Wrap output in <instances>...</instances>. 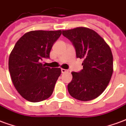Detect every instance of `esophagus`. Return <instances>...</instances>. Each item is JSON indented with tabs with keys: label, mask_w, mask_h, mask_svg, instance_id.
<instances>
[{
	"label": "esophagus",
	"mask_w": 126,
	"mask_h": 126,
	"mask_svg": "<svg viewBox=\"0 0 126 126\" xmlns=\"http://www.w3.org/2000/svg\"><path fill=\"white\" fill-rule=\"evenodd\" d=\"M67 71H68V70L65 69H61V73H62V74H64V73H65Z\"/></svg>",
	"instance_id": "esophagus-1"
}]
</instances>
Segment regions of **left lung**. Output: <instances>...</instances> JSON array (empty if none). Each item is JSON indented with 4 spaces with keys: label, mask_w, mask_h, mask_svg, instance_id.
I'll return each mask as SVG.
<instances>
[{
    "label": "left lung",
    "mask_w": 126,
    "mask_h": 126,
    "mask_svg": "<svg viewBox=\"0 0 126 126\" xmlns=\"http://www.w3.org/2000/svg\"><path fill=\"white\" fill-rule=\"evenodd\" d=\"M76 50V57L83 59V69L72 72L67 85L69 94L82 101L91 100L105 90L113 71V55L109 45L96 32L86 28L63 30Z\"/></svg>",
    "instance_id": "1"
}]
</instances>
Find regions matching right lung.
<instances>
[{"instance_id": "add662e5", "label": "right lung", "mask_w": 126, "mask_h": 126, "mask_svg": "<svg viewBox=\"0 0 126 126\" xmlns=\"http://www.w3.org/2000/svg\"><path fill=\"white\" fill-rule=\"evenodd\" d=\"M61 35V30L31 31L16 42L9 70L16 90L27 100L37 103L52 94L61 69L46 67L41 61L50 58V50Z\"/></svg>"}]
</instances>
